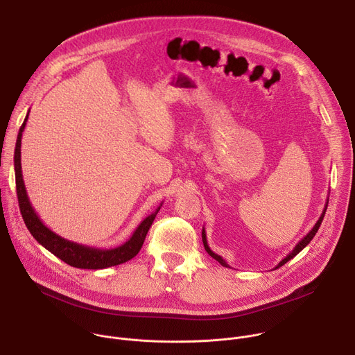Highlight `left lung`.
Returning <instances> with one entry per match:
<instances>
[{"label":"left lung","instance_id":"1","mask_svg":"<svg viewBox=\"0 0 355 355\" xmlns=\"http://www.w3.org/2000/svg\"><path fill=\"white\" fill-rule=\"evenodd\" d=\"M327 204H329V199H327V202H326V207H324V209H323V212H322V215H320V218H319V220L315 223V226H313V229L303 237L296 245H295V248L289 252V254L282 260V261H279L278 263V266L274 268V270H277V268H279V267H282L284 264H286L291 259H293L296 254H299V252L305 248L311 241H312V239L315 237V234L318 233V230H319V227H320V225H322V220H323V218H324V214H326V209H327ZM202 241H204V247H205V250H207V252L208 254L212 257V259H215L216 261H219L223 267H229L230 268V266L220 257V256H218V254H215V252L211 250V247L208 245V240H207V233H205V229H202Z\"/></svg>","mask_w":355,"mask_h":355}]
</instances>
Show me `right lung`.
I'll return each mask as SVG.
<instances>
[{"mask_svg": "<svg viewBox=\"0 0 355 355\" xmlns=\"http://www.w3.org/2000/svg\"><path fill=\"white\" fill-rule=\"evenodd\" d=\"M28 115L19 129L18 137H17V146H15V155H14V166H15V181H17V195L19 202V209L24 218V222L31 232V234L37 240L39 244H42L46 250H49L52 254H55L58 259L64 261L66 264L83 268V270H103L114 266L123 264L129 260H132L137 252L140 251L146 234L153 223L156 215L159 214L163 202L160 207L150 214L147 218H144L140 225L136 227L133 234L128 241L123 244L115 247V248H98V247H89L84 245L71 240H67L59 234H56L53 230H50L37 216L35 209L31 205V200L26 193L24 177H22V167H21V141H22V132L25 129Z\"/></svg>", "mask_w": 355, "mask_h": 355, "instance_id": "add662e5", "label": "right lung"}]
</instances>
